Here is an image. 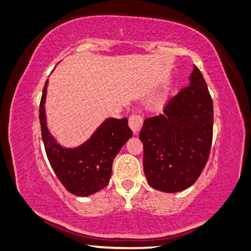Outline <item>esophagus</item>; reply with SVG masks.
<instances>
[{
    "instance_id": "obj_1",
    "label": "esophagus",
    "mask_w": 251,
    "mask_h": 251,
    "mask_svg": "<svg viewBox=\"0 0 251 251\" xmlns=\"http://www.w3.org/2000/svg\"><path fill=\"white\" fill-rule=\"evenodd\" d=\"M128 126L134 134H138L142 127V118L138 115H132L128 119Z\"/></svg>"
}]
</instances>
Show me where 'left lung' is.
I'll use <instances>...</instances> for the list:
<instances>
[{
  "label": "left lung",
  "instance_id": "8db88e82",
  "mask_svg": "<svg viewBox=\"0 0 251 251\" xmlns=\"http://www.w3.org/2000/svg\"><path fill=\"white\" fill-rule=\"evenodd\" d=\"M190 83L171 98L162 115L144 122V173L162 192L188 189L201 176L211 151L213 103L201 71L193 66Z\"/></svg>",
  "mask_w": 251,
  "mask_h": 251
}]
</instances>
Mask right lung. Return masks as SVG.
<instances>
[{"instance_id":"right-lung-1","label":"right lung","mask_w":251,"mask_h":251,"mask_svg":"<svg viewBox=\"0 0 251 251\" xmlns=\"http://www.w3.org/2000/svg\"><path fill=\"white\" fill-rule=\"evenodd\" d=\"M46 81L39 106L41 136L47 158L62 185L75 196L88 197L105 188L112 174V163L126 141L133 135L127 118H107L93 135L74 148L62 147L47 127Z\"/></svg>"}]
</instances>
